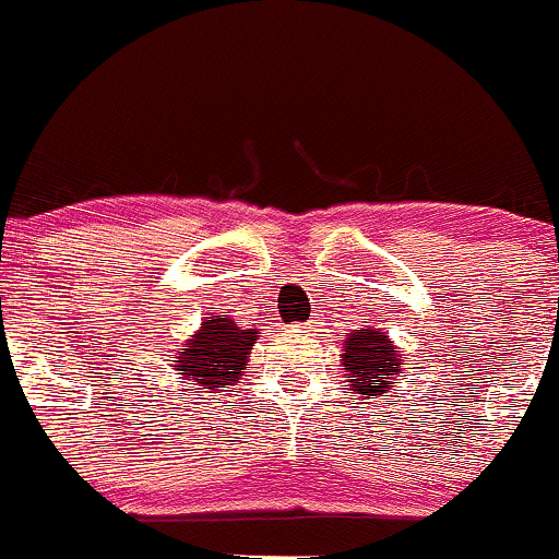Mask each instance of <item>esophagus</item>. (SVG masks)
<instances>
[{
	"label": "esophagus",
	"instance_id": "34e87169",
	"mask_svg": "<svg viewBox=\"0 0 559 559\" xmlns=\"http://www.w3.org/2000/svg\"><path fill=\"white\" fill-rule=\"evenodd\" d=\"M311 328H314V325H311Z\"/></svg>",
	"mask_w": 559,
	"mask_h": 559
}]
</instances>
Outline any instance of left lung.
<instances>
[{"label": "left lung", "mask_w": 559, "mask_h": 559, "mask_svg": "<svg viewBox=\"0 0 559 559\" xmlns=\"http://www.w3.org/2000/svg\"><path fill=\"white\" fill-rule=\"evenodd\" d=\"M400 365L405 362L400 359L389 335H383L378 328L357 330V333H352L346 338L341 368H344L346 378H349V386H354V392L368 394L370 400L378 392L386 394L392 378H397L400 373Z\"/></svg>", "instance_id": "left-lung-1"}]
</instances>
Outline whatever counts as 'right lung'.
<instances>
[{"instance_id": "right-lung-1", "label": "right lung", "mask_w": 559, "mask_h": 559, "mask_svg": "<svg viewBox=\"0 0 559 559\" xmlns=\"http://www.w3.org/2000/svg\"><path fill=\"white\" fill-rule=\"evenodd\" d=\"M255 338L258 330L237 328L224 311L218 317H207L200 333L170 362L173 368L181 370L178 376L183 381L200 383L207 392H224L245 373V362Z\"/></svg>"}]
</instances>
